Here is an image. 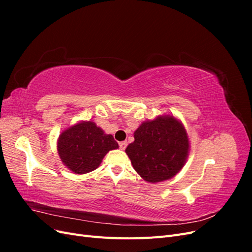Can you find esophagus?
Segmentation results:
<instances>
[{"instance_id": "1", "label": "esophagus", "mask_w": 252, "mask_h": 252, "mask_svg": "<svg viewBox=\"0 0 252 252\" xmlns=\"http://www.w3.org/2000/svg\"><path fill=\"white\" fill-rule=\"evenodd\" d=\"M119 146H120V148H121L122 150H124V149L127 147V142L125 141V142H121V143H119Z\"/></svg>"}]
</instances>
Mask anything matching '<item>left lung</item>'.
I'll return each instance as SVG.
<instances>
[{"label": "left lung", "mask_w": 252, "mask_h": 252, "mask_svg": "<svg viewBox=\"0 0 252 252\" xmlns=\"http://www.w3.org/2000/svg\"><path fill=\"white\" fill-rule=\"evenodd\" d=\"M125 152L134 170L149 183L173 178L185 165L189 140L185 127L172 116L143 122Z\"/></svg>", "instance_id": "left-lung-1"}]
</instances>
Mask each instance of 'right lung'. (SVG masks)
I'll return each mask as SVG.
<instances>
[{
    "label": "right lung",
    "instance_id": "right-lung-1",
    "mask_svg": "<svg viewBox=\"0 0 252 252\" xmlns=\"http://www.w3.org/2000/svg\"><path fill=\"white\" fill-rule=\"evenodd\" d=\"M119 148L111 134H106L91 121L68 127L60 134L58 154L61 161L77 174L96 169L108 151Z\"/></svg>",
    "mask_w": 252,
    "mask_h": 252
}]
</instances>
